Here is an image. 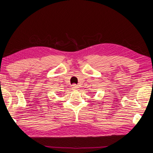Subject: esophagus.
I'll return each instance as SVG.
<instances>
[{"label": "esophagus", "mask_w": 153, "mask_h": 153, "mask_svg": "<svg viewBox=\"0 0 153 153\" xmlns=\"http://www.w3.org/2000/svg\"><path fill=\"white\" fill-rule=\"evenodd\" d=\"M71 88H72V90H76L79 88V87L76 84H73V85H72Z\"/></svg>", "instance_id": "1"}]
</instances>
